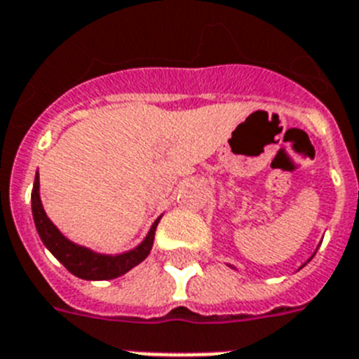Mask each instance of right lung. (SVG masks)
Masks as SVG:
<instances>
[{
    "label": "right lung",
    "instance_id": "1",
    "mask_svg": "<svg viewBox=\"0 0 359 359\" xmlns=\"http://www.w3.org/2000/svg\"><path fill=\"white\" fill-rule=\"evenodd\" d=\"M32 217H34L36 230L40 233L43 245L50 250V254L58 259L69 272L74 273L80 279H89V281H102V279H113L122 273L129 272L131 268L142 263L147 254L151 252L153 239H155L156 224L161 221V217L153 222L151 230L147 233L142 245L135 250L122 255H102L95 254L91 250L78 246L62 236L58 228L49 221V217L45 215L43 206L40 201V179L36 175L34 188H32Z\"/></svg>",
    "mask_w": 359,
    "mask_h": 359
}]
</instances>
